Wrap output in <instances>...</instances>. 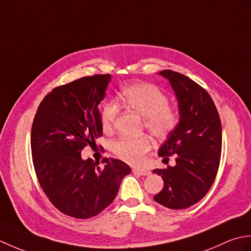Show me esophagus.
<instances>
[{
	"label": "esophagus",
	"mask_w": 251,
	"mask_h": 251,
	"mask_svg": "<svg viewBox=\"0 0 251 251\" xmlns=\"http://www.w3.org/2000/svg\"><path fill=\"white\" fill-rule=\"evenodd\" d=\"M132 173L138 174L140 176H148L149 174H150V172H149V170L146 168H132Z\"/></svg>",
	"instance_id": "obj_1"
}]
</instances>
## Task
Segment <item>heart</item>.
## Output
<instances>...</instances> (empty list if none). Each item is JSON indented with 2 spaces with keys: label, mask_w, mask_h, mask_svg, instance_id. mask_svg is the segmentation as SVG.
<instances>
[{
  "label": "heart",
  "mask_w": 251,
  "mask_h": 251,
  "mask_svg": "<svg viewBox=\"0 0 251 251\" xmlns=\"http://www.w3.org/2000/svg\"><path fill=\"white\" fill-rule=\"evenodd\" d=\"M120 101L135 110L143 117V124L156 139L167 138L178 126L180 114L177 108L170 105L168 97L162 89L150 83H134L126 86L119 96ZM120 113L117 101L106 102L100 113V122L105 132L114 128ZM151 149V140L147 135L122 136L112 142L111 150L123 161L139 164Z\"/></svg>",
  "instance_id": "1"
}]
</instances>
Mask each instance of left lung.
Listing matches in <instances>:
<instances>
[{"label":"left lung","instance_id":"8db88e82","mask_svg":"<svg viewBox=\"0 0 251 251\" xmlns=\"http://www.w3.org/2000/svg\"><path fill=\"white\" fill-rule=\"evenodd\" d=\"M159 74L174 88L180 121L158 150L164 161L175 155L176 165L153 170L164 180V188L154 200L170 209H185L200 201L216 179L222 149L221 122L214 101L199 84L172 70Z\"/></svg>","mask_w":251,"mask_h":251}]
</instances>
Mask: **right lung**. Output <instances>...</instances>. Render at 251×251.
Wrapping results in <instances>:
<instances>
[{"mask_svg": "<svg viewBox=\"0 0 251 251\" xmlns=\"http://www.w3.org/2000/svg\"><path fill=\"white\" fill-rule=\"evenodd\" d=\"M110 74L61 85L42 100L31 129L32 161L41 188L62 214L88 219L105 209L130 167L116 158L83 161L81 152L102 136L98 104Z\"/></svg>", "mask_w": 251, "mask_h": 251, "instance_id": "1", "label": "right lung"}]
</instances>
